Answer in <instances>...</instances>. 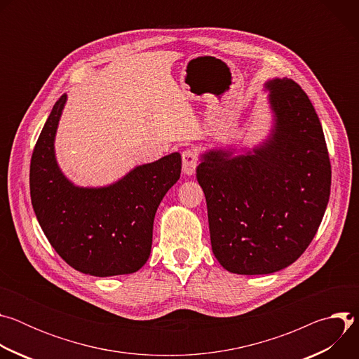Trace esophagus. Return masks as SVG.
Wrapping results in <instances>:
<instances>
[{
    "instance_id": "34e87169",
    "label": "esophagus",
    "mask_w": 359,
    "mask_h": 359,
    "mask_svg": "<svg viewBox=\"0 0 359 359\" xmlns=\"http://www.w3.org/2000/svg\"><path fill=\"white\" fill-rule=\"evenodd\" d=\"M182 162H183V173L187 176H191L196 172L197 163H198V155L193 149H186L182 153Z\"/></svg>"
}]
</instances>
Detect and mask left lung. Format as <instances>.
<instances>
[{
  "mask_svg": "<svg viewBox=\"0 0 359 359\" xmlns=\"http://www.w3.org/2000/svg\"><path fill=\"white\" fill-rule=\"evenodd\" d=\"M266 88L274 115L269 139L244 155L209 150L196 169L216 259L244 276L292 264L313 241L331 189L328 149L311 100L288 78Z\"/></svg>",
  "mask_w": 359,
  "mask_h": 359,
  "instance_id": "8db88e82",
  "label": "left lung"
}]
</instances>
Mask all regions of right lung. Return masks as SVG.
I'll list each match as a JSON object with an SVG mask.
<instances>
[{
  "label": "right lung",
  "instance_id": "1",
  "mask_svg": "<svg viewBox=\"0 0 359 359\" xmlns=\"http://www.w3.org/2000/svg\"><path fill=\"white\" fill-rule=\"evenodd\" d=\"M64 93L50 111L32 151L31 201L48 241L72 269L95 276L132 274L147 262L153 220L179 180V153L130 170L105 187H78L61 172L54 150Z\"/></svg>",
  "mask_w": 359,
  "mask_h": 359
}]
</instances>
